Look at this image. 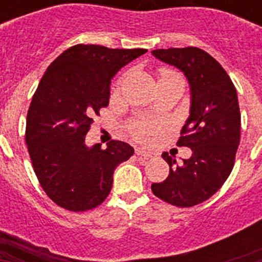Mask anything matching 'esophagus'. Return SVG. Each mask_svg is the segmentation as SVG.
<instances>
[{
	"label": "esophagus",
	"instance_id": "obj_1",
	"mask_svg": "<svg viewBox=\"0 0 262 262\" xmlns=\"http://www.w3.org/2000/svg\"><path fill=\"white\" fill-rule=\"evenodd\" d=\"M135 154L138 155V156L144 157V159H149V157H154V154H152V152H148V151H145V149H143V148H139V147L135 148Z\"/></svg>",
	"mask_w": 262,
	"mask_h": 262
}]
</instances>
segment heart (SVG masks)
<instances>
[{
  "mask_svg": "<svg viewBox=\"0 0 262 262\" xmlns=\"http://www.w3.org/2000/svg\"><path fill=\"white\" fill-rule=\"evenodd\" d=\"M174 76H178L174 71H170V69H161V71H160L159 81L164 80V78L174 77ZM128 128L129 133H131V135H133L134 138L140 140V142L149 143L156 138L157 134L160 133V129L163 128V123L159 122V120L143 118V119H138L131 122Z\"/></svg>",
  "mask_w": 262,
  "mask_h": 262,
  "instance_id": "heart-1",
  "label": "heart"
}]
</instances>
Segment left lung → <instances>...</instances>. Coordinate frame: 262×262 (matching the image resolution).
<instances>
[{
  "label": "left lung",
  "mask_w": 262,
  "mask_h": 262,
  "mask_svg": "<svg viewBox=\"0 0 262 262\" xmlns=\"http://www.w3.org/2000/svg\"><path fill=\"white\" fill-rule=\"evenodd\" d=\"M152 53L181 69L189 80L190 117L177 145L193 151L181 165L168 152L161 155L170 166L169 176L152 184V193L169 205L193 207L214 195L232 172L240 143L237 94L223 67L201 48H161Z\"/></svg>",
  "instance_id": "obj_1"
}]
</instances>
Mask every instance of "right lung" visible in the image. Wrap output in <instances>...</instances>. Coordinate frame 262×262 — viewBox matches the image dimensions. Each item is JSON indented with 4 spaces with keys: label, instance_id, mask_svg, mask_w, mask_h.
I'll use <instances>...</instances> for the list:
<instances>
[{
    "label": "right lung",
    "instance_id": "obj_1",
    "mask_svg": "<svg viewBox=\"0 0 262 262\" xmlns=\"http://www.w3.org/2000/svg\"><path fill=\"white\" fill-rule=\"evenodd\" d=\"M147 50L76 45L51 62L32 96L26 144L41 189L62 209L82 212L110 194L113 174L134 155L127 143L85 145L99 110L107 107L110 81Z\"/></svg>",
    "mask_w": 262,
    "mask_h": 262
}]
</instances>
